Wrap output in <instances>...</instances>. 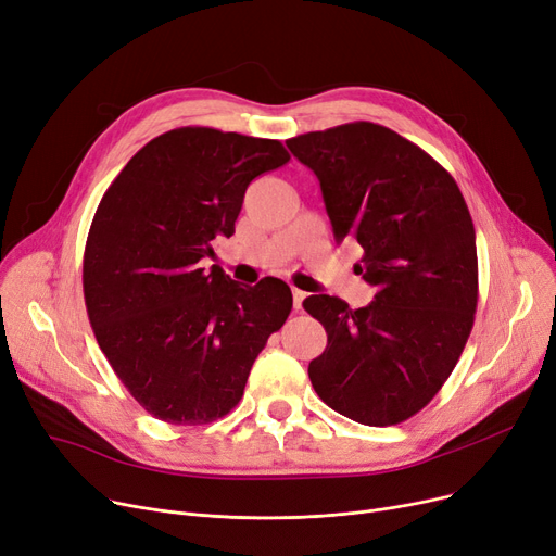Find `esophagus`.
Masks as SVG:
<instances>
[{
	"instance_id": "1",
	"label": "esophagus",
	"mask_w": 556,
	"mask_h": 556,
	"mask_svg": "<svg viewBox=\"0 0 556 556\" xmlns=\"http://www.w3.org/2000/svg\"><path fill=\"white\" fill-rule=\"evenodd\" d=\"M306 300V293L304 290H300V288H293V306L300 311L302 308V302Z\"/></svg>"
}]
</instances>
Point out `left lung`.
Wrapping results in <instances>:
<instances>
[{"label": "left lung", "mask_w": 556, "mask_h": 556, "mask_svg": "<svg viewBox=\"0 0 556 556\" xmlns=\"http://www.w3.org/2000/svg\"><path fill=\"white\" fill-rule=\"evenodd\" d=\"M286 146L319 180L338 243L363 248L356 273L374 302L349 308L311 295L327 349L311 383L336 413L394 426L442 390L471 336L478 306L476 229L451 173L394 130L356 122Z\"/></svg>", "instance_id": "left-lung-1"}]
</instances>
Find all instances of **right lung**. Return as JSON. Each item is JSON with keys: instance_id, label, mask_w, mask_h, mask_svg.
Wrapping results in <instances>:
<instances>
[{"instance_id": "1", "label": "right lung", "mask_w": 556, "mask_h": 556, "mask_svg": "<svg viewBox=\"0 0 556 556\" xmlns=\"http://www.w3.org/2000/svg\"><path fill=\"white\" fill-rule=\"evenodd\" d=\"M288 160L277 139L175 128L103 193L83 256L85 306L114 374L155 419L225 417L293 308L281 279L241 286L200 268L233 233L250 182Z\"/></svg>"}]
</instances>
